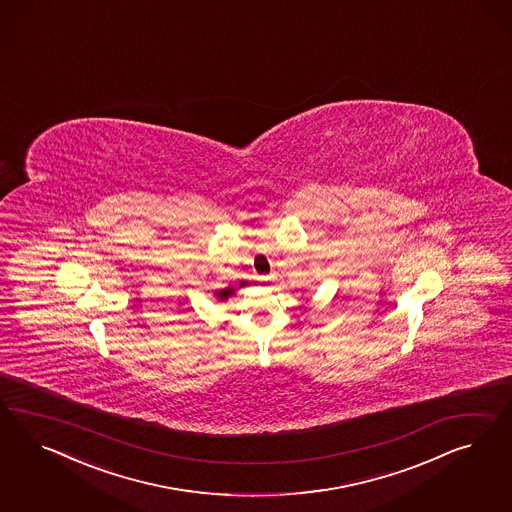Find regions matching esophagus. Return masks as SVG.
Returning <instances> with one entry per match:
<instances>
[{
  "label": "esophagus",
  "instance_id": "obj_1",
  "mask_svg": "<svg viewBox=\"0 0 512 512\" xmlns=\"http://www.w3.org/2000/svg\"><path fill=\"white\" fill-rule=\"evenodd\" d=\"M272 278H274V274H268V276H261V279H263V281H268V279Z\"/></svg>",
  "mask_w": 512,
  "mask_h": 512
}]
</instances>
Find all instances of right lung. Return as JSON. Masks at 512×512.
I'll return each instance as SVG.
<instances>
[{"label": "right lung", "mask_w": 512, "mask_h": 512, "mask_svg": "<svg viewBox=\"0 0 512 512\" xmlns=\"http://www.w3.org/2000/svg\"><path fill=\"white\" fill-rule=\"evenodd\" d=\"M234 293V289H223V291H219L217 296L223 300V298H227V296H231Z\"/></svg>", "instance_id": "add662e5"}]
</instances>
